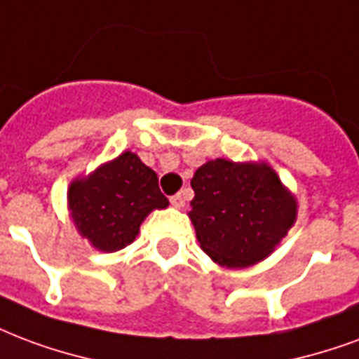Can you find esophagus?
<instances>
[{
    "label": "esophagus",
    "instance_id": "34e87169",
    "mask_svg": "<svg viewBox=\"0 0 359 359\" xmlns=\"http://www.w3.org/2000/svg\"><path fill=\"white\" fill-rule=\"evenodd\" d=\"M171 205L177 207V209H182L184 207V196L182 194H175L171 198Z\"/></svg>",
    "mask_w": 359,
    "mask_h": 359
}]
</instances>
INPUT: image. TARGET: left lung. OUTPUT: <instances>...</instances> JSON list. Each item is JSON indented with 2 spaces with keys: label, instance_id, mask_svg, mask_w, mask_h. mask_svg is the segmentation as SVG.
I'll list each match as a JSON object with an SVG mask.
<instances>
[{
  "label": "left lung",
  "instance_id": "left-lung-1",
  "mask_svg": "<svg viewBox=\"0 0 359 359\" xmlns=\"http://www.w3.org/2000/svg\"><path fill=\"white\" fill-rule=\"evenodd\" d=\"M190 220L200 247L224 268L264 261L287 236L299 203L266 161H207L190 180Z\"/></svg>",
  "mask_w": 359,
  "mask_h": 359
}]
</instances>
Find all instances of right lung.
Here are the masks:
<instances>
[{"label":"right lung","mask_w":359,"mask_h":359,"mask_svg":"<svg viewBox=\"0 0 359 359\" xmlns=\"http://www.w3.org/2000/svg\"><path fill=\"white\" fill-rule=\"evenodd\" d=\"M66 203L79 236L97 251L114 253L135 241L142 220L154 209H165L169 200L158 175L127 150L72 180Z\"/></svg>","instance_id":"add662e5"}]
</instances>
